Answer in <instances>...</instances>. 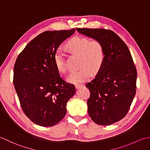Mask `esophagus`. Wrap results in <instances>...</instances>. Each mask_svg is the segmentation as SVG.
<instances>
[{
  "instance_id": "1",
  "label": "esophagus",
  "mask_w": 150,
  "mask_h": 150,
  "mask_svg": "<svg viewBox=\"0 0 150 150\" xmlns=\"http://www.w3.org/2000/svg\"><path fill=\"white\" fill-rule=\"evenodd\" d=\"M83 84H76L75 85V87H76V88H79L80 87H82L83 86Z\"/></svg>"
}]
</instances>
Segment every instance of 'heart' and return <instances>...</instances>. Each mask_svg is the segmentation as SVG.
Returning <instances> with one entry per match:
<instances>
[{
  "label": "heart",
  "mask_w": 150,
  "mask_h": 150,
  "mask_svg": "<svg viewBox=\"0 0 150 150\" xmlns=\"http://www.w3.org/2000/svg\"><path fill=\"white\" fill-rule=\"evenodd\" d=\"M66 47L80 57L79 66L81 69L72 72L67 77V80L71 83H79L87 81L91 76V72H98L104 63V48L99 41H90L87 38L76 36L67 42ZM54 61L58 71L61 73L67 72V67L62 50L56 51Z\"/></svg>",
  "instance_id": "1"
}]
</instances>
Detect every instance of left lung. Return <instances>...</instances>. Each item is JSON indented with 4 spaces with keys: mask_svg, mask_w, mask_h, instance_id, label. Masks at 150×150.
Instances as JSON below:
<instances>
[{
    "mask_svg": "<svg viewBox=\"0 0 150 150\" xmlns=\"http://www.w3.org/2000/svg\"><path fill=\"white\" fill-rule=\"evenodd\" d=\"M102 42L105 60L96 77L86 84L90 97L88 113L96 124L108 126L123 118L136 93L137 69L129 48L112 30L77 28Z\"/></svg>",
    "mask_w": 150,
    "mask_h": 150,
    "instance_id": "8db88e82",
    "label": "left lung"
}]
</instances>
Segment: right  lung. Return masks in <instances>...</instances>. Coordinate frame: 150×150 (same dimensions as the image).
I'll return each instance as SVG.
<instances>
[{"instance_id": "1", "label": "right lung", "mask_w": 150, "mask_h": 150, "mask_svg": "<svg viewBox=\"0 0 150 150\" xmlns=\"http://www.w3.org/2000/svg\"><path fill=\"white\" fill-rule=\"evenodd\" d=\"M75 29L46 31L35 38L18 56L13 84L24 114L43 127L57 124L67 113L66 105L74 95V85L61 78L54 55Z\"/></svg>"}]
</instances>
